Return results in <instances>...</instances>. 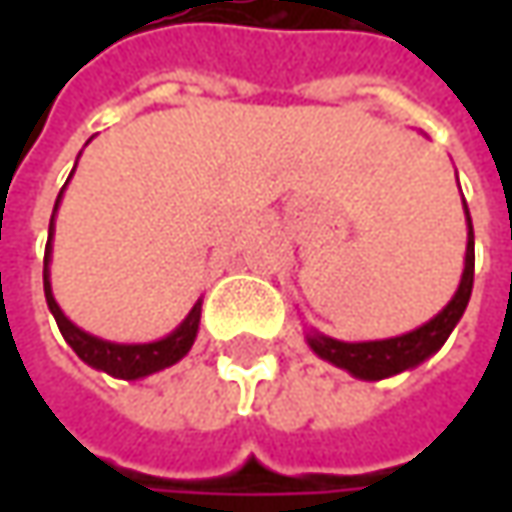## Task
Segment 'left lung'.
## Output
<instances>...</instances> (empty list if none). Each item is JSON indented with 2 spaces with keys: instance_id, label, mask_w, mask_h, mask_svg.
<instances>
[{
  "instance_id": "1",
  "label": "left lung",
  "mask_w": 512,
  "mask_h": 512,
  "mask_svg": "<svg viewBox=\"0 0 512 512\" xmlns=\"http://www.w3.org/2000/svg\"><path fill=\"white\" fill-rule=\"evenodd\" d=\"M464 202V199H462ZM464 216H467V250H464V270L462 282L456 287L453 299L422 327L393 336V339H376V342H339L330 339L319 330H307L305 339L310 344V350L325 359V362L336 364L347 370L350 376L364 379V382H382L390 379L396 373L413 370L419 367L424 359H430L433 353L442 350V344L447 342V336L453 333V327L459 325V319L464 316V307L470 302L473 293V267H476V239H473V219L470 210L464 202Z\"/></svg>"
}]
</instances>
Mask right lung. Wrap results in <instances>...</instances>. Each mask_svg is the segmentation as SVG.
<instances>
[{"mask_svg":"<svg viewBox=\"0 0 512 512\" xmlns=\"http://www.w3.org/2000/svg\"><path fill=\"white\" fill-rule=\"evenodd\" d=\"M76 170V165H73ZM70 170V176H73ZM68 176V182H70ZM62 193L65 187L59 190L56 196V205H53V216H50L48 227V247H45V299H48L50 313L56 319V325L62 330L65 342L73 347V353L82 359L85 364H90L93 370H102L113 379H125V382H136V379H145L150 373H159L170 364H176L179 359H185L187 350L196 342V333H199V319H202V299L196 305L190 307L182 325L176 330H170L168 336L156 339V342H139V344H122V342H108V339H99L88 330L76 327L70 322L68 316L62 313V307L56 305L53 299V287H50V253H53V222H56V210H59V202H62Z\"/></svg>","mask_w":512,"mask_h":512,"instance_id":"1","label":"right lung"}]
</instances>
